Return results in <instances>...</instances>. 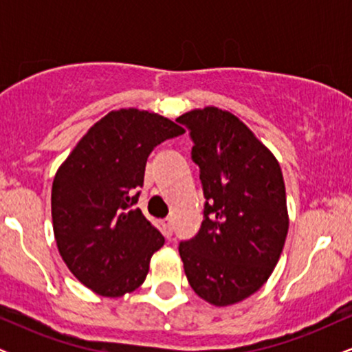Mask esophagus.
I'll return each instance as SVG.
<instances>
[{
    "instance_id": "34e87169",
    "label": "esophagus",
    "mask_w": 352,
    "mask_h": 352,
    "mask_svg": "<svg viewBox=\"0 0 352 352\" xmlns=\"http://www.w3.org/2000/svg\"><path fill=\"white\" fill-rule=\"evenodd\" d=\"M164 233H165V236H172V233H173L172 218H167V220L164 221Z\"/></svg>"
}]
</instances>
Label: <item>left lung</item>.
<instances>
[{"label": "left lung", "instance_id": "1", "mask_svg": "<svg viewBox=\"0 0 352 352\" xmlns=\"http://www.w3.org/2000/svg\"><path fill=\"white\" fill-rule=\"evenodd\" d=\"M190 131L200 167L204 221L179 245L192 289L215 306L252 296L273 273L288 235L276 157L232 112L193 109L177 119Z\"/></svg>", "mask_w": 352, "mask_h": 352}]
</instances>
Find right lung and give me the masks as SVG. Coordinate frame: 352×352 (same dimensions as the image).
Instances as JSON below:
<instances>
[{"label": "right lung", "instance_id": "add662e5", "mask_svg": "<svg viewBox=\"0 0 352 352\" xmlns=\"http://www.w3.org/2000/svg\"><path fill=\"white\" fill-rule=\"evenodd\" d=\"M167 117L139 109L111 111L96 122L56 172L52 228L64 263L92 292L119 298L142 285L164 236L140 208L147 157L184 134Z\"/></svg>", "mask_w": 352, "mask_h": 352}]
</instances>
